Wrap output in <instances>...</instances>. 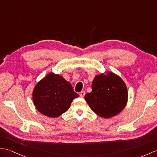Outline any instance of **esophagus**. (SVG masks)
<instances>
[{"instance_id": "34e87169", "label": "esophagus", "mask_w": 157, "mask_h": 157, "mask_svg": "<svg viewBox=\"0 0 157 157\" xmlns=\"http://www.w3.org/2000/svg\"><path fill=\"white\" fill-rule=\"evenodd\" d=\"M85 94H86V92H84V91H82L81 92L79 93V96L80 97H84V96H85Z\"/></svg>"}]
</instances>
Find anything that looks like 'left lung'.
<instances>
[{
  "label": "left lung",
  "instance_id": "1",
  "mask_svg": "<svg viewBox=\"0 0 157 157\" xmlns=\"http://www.w3.org/2000/svg\"><path fill=\"white\" fill-rule=\"evenodd\" d=\"M92 90L85 95V100L101 118H110L118 115L128 102V90L125 82L112 71L96 75L92 83Z\"/></svg>",
  "mask_w": 157,
  "mask_h": 157
}]
</instances>
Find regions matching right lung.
I'll list each match as a JSON object with an SVG mask.
<instances>
[{
  "instance_id": "1",
  "label": "right lung",
  "mask_w": 157,
  "mask_h": 157,
  "mask_svg": "<svg viewBox=\"0 0 157 157\" xmlns=\"http://www.w3.org/2000/svg\"><path fill=\"white\" fill-rule=\"evenodd\" d=\"M78 97L71 83L62 75L50 72L35 85L32 98L35 108L49 118H57L67 112Z\"/></svg>"
}]
</instances>
